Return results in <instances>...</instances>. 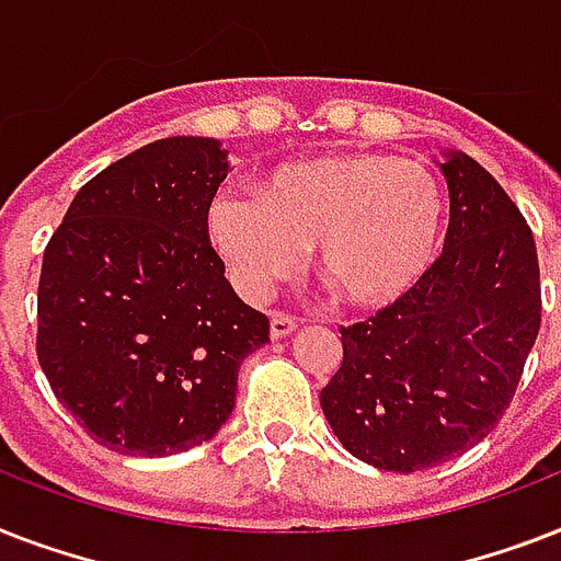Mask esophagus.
Listing matches in <instances>:
<instances>
[{
  "label": "esophagus",
  "instance_id": "esophagus-1",
  "mask_svg": "<svg viewBox=\"0 0 561 561\" xmlns=\"http://www.w3.org/2000/svg\"><path fill=\"white\" fill-rule=\"evenodd\" d=\"M290 332H297V317L285 314V311H273L271 317V337L279 341V337H288Z\"/></svg>",
  "mask_w": 561,
  "mask_h": 561
}]
</instances>
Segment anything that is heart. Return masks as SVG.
Masks as SVG:
<instances>
[{"label": "heart", "mask_w": 561, "mask_h": 561, "mask_svg": "<svg viewBox=\"0 0 561 561\" xmlns=\"http://www.w3.org/2000/svg\"><path fill=\"white\" fill-rule=\"evenodd\" d=\"M206 227L247 297L285 279L311 247L317 276L358 308L401 299L434 264L445 192L434 171L387 153H325L279 162L255 197L215 194Z\"/></svg>", "instance_id": "obj_1"}]
</instances>
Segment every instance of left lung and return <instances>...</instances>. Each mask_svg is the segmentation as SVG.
I'll return each mask as SVG.
<instances>
[{
  "mask_svg": "<svg viewBox=\"0 0 561 561\" xmlns=\"http://www.w3.org/2000/svg\"><path fill=\"white\" fill-rule=\"evenodd\" d=\"M451 215L422 279L355 325L320 390L343 448L387 471H419L478 445L510 408L541 325L536 241L480 162H443Z\"/></svg>",
  "mask_w": 561,
  "mask_h": 561,
  "instance_id": "left-lung-1",
  "label": "left lung"
}]
</instances>
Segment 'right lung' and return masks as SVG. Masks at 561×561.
<instances>
[{
	"label": "right lung",
	"instance_id": "1",
	"mask_svg": "<svg viewBox=\"0 0 561 561\" xmlns=\"http://www.w3.org/2000/svg\"><path fill=\"white\" fill-rule=\"evenodd\" d=\"M224 178L215 139H160L81 186L48 238L37 360L110 451L165 457L211 439L241 360L271 341V320L236 297L209 241Z\"/></svg>",
	"mask_w": 561,
	"mask_h": 561
}]
</instances>
